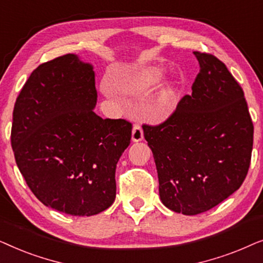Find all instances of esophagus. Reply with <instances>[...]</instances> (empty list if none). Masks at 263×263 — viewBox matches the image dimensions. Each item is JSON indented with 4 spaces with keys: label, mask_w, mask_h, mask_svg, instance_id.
<instances>
[{
    "label": "esophagus",
    "mask_w": 263,
    "mask_h": 263,
    "mask_svg": "<svg viewBox=\"0 0 263 263\" xmlns=\"http://www.w3.org/2000/svg\"><path fill=\"white\" fill-rule=\"evenodd\" d=\"M143 139V130L140 124H135L133 127V133H132V140L134 142H139Z\"/></svg>",
    "instance_id": "obj_1"
}]
</instances>
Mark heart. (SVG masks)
Masks as SVG:
<instances>
[{"mask_svg": "<svg viewBox=\"0 0 263 263\" xmlns=\"http://www.w3.org/2000/svg\"><path fill=\"white\" fill-rule=\"evenodd\" d=\"M164 79V71L160 68H148L130 75L121 84L124 95L132 97H145L149 95ZM105 92L110 96L117 93L111 86H105ZM178 95L174 84H166L158 91L148 106V116L154 121H161L170 116L177 106Z\"/></svg>", "mask_w": 263, "mask_h": 263, "instance_id": "obj_1", "label": "heart"}]
</instances>
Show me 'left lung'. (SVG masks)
Segmentation results:
<instances>
[{
    "mask_svg": "<svg viewBox=\"0 0 263 263\" xmlns=\"http://www.w3.org/2000/svg\"><path fill=\"white\" fill-rule=\"evenodd\" d=\"M194 55L200 71L192 95L183 97L163 123L142 125L156 161L161 202L185 215L203 213L239 189L254 140L240 85L215 56Z\"/></svg>",
    "mask_w": 263,
    "mask_h": 263,
    "instance_id": "1",
    "label": "left lung"
}]
</instances>
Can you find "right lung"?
Segmentation results:
<instances>
[{
	"label": "right lung",
	"instance_id": "add662e5",
	"mask_svg": "<svg viewBox=\"0 0 263 263\" xmlns=\"http://www.w3.org/2000/svg\"><path fill=\"white\" fill-rule=\"evenodd\" d=\"M93 67L68 53L42 63L17 96L10 141L28 188L45 206L95 215L116 197V165L133 125L103 120Z\"/></svg>",
	"mask_w": 263,
	"mask_h": 263
}]
</instances>
